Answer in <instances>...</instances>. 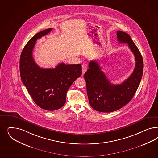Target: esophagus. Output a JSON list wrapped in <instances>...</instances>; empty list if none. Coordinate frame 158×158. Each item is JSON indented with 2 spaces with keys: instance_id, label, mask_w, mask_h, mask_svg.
Masks as SVG:
<instances>
[{
  "instance_id": "34e87169",
  "label": "esophagus",
  "mask_w": 158,
  "mask_h": 158,
  "mask_svg": "<svg viewBox=\"0 0 158 158\" xmlns=\"http://www.w3.org/2000/svg\"><path fill=\"white\" fill-rule=\"evenodd\" d=\"M87 67L85 64H82V75L85 73V72L87 71Z\"/></svg>"
}]
</instances>
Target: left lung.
I'll return each mask as SVG.
<instances>
[{
	"label": "left lung",
	"mask_w": 158,
	"mask_h": 158,
	"mask_svg": "<svg viewBox=\"0 0 158 158\" xmlns=\"http://www.w3.org/2000/svg\"><path fill=\"white\" fill-rule=\"evenodd\" d=\"M117 41L128 44L135 56V67L131 75L120 84L114 85L101 70L97 61L92 60L84 74L87 95L91 107L100 112L116 111L127 105L135 95L143 76V57L127 33L117 31Z\"/></svg>",
	"instance_id": "1"
}]
</instances>
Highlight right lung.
Here are the masks:
<instances>
[{"mask_svg":"<svg viewBox=\"0 0 158 158\" xmlns=\"http://www.w3.org/2000/svg\"><path fill=\"white\" fill-rule=\"evenodd\" d=\"M52 30L50 28L42 31L31 38L23 48L20 60L21 78L29 94L38 106L50 111L64 105L67 90L82 74L80 64L61 63L55 69H44L36 64L32 57L36 41Z\"/></svg>","mask_w":158,"mask_h":158,"instance_id":"obj_1","label":"right lung"}]
</instances>
